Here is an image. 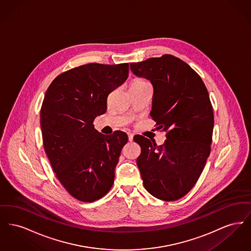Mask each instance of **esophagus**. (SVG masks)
Here are the masks:
<instances>
[{
    "mask_svg": "<svg viewBox=\"0 0 251 251\" xmlns=\"http://www.w3.org/2000/svg\"><path fill=\"white\" fill-rule=\"evenodd\" d=\"M128 137H129V141L131 142V141H132V139H133V134L131 133V132H128Z\"/></svg>",
    "mask_w": 251,
    "mask_h": 251,
    "instance_id": "obj_1",
    "label": "esophagus"
}]
</instances>
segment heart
<instances>
[{
    "label": "heart",
    "instance_id": "obj_1",
    "mask_svg": "<svg viewBox=\"0 0 251 251\" xmlns=\"http://www.w3.org/2000/svg\"><path fill=\"white\" fill-rule=\"evenodd\" d=\"M143 83H146V82H144L142 80H135L132 84H143Z\"/></svg>",
    "mask_w": 251,
    "mask_h": 251
}]
</instances>
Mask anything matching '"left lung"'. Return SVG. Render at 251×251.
<instances>
[{"label":"left lung","instance_id":"obj_1","mask_svg":"<svg viewBox=\"0 0 251 251\" xmlns=\"http://www.w3.org/2000/svg\"><path fill=\"white\" fill-rule=\"evenodd\" d=\"M130 66L153 85L151 117L157 130L167 131L161 146L133 137L141 147L136 163L144 186L159 200L177 201L196 184L211 152L215 121L208 90L188 64L171 54Z\"/></svg>","mask_w":251,"mask_h":251}]
</instances>
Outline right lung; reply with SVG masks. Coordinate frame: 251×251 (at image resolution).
<instances>
[{
    "instance_id": "obj_1",
    "label": "right lung",
    "mask_w": 251,
    "mask_h": 251,
    "mask_svg": "<svg viewBox=\"0 0 251 251\" xmlns=\"http://www.w3.org/2000/svg\"><path fill=\"white\" fill-rule=\"evenodd\" d=\"M128 73V63H90L61 73L46 91L40 111L44 150L60 183L78 201H98L114 183L128 135L102 134L93 121L106 112L108 95Z\"/></svg>"
}]
</instances>
